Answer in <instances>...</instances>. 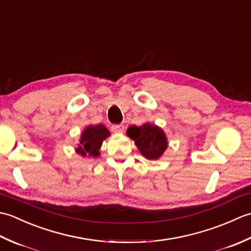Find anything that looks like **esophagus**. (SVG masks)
<instances>
[{
    "label": "esophagus",
    "instance_id": "esophagus-1",
    "mask_svg": "<svg viewBox=\"0 0 251 251\" xmlns=\"http://www.w3.org/2000/svg\"><path fill=\"white\" fill-rule=\"evenodd\" d=\"M111 129L113 132H116V134H121V132L124 131L125 127H124V125H112Z\"/></svg>",
    "mask_w": 251,
    "mask_h": 251
}]
</instances>
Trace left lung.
Wrapping results in <instances>:
<instances>
[{"label":"left lung","instance_id":"1","mask_svg":"<svg viewBox=\"0 0 251 251\" xmlns=\"http://www.w3.org/2000/svg\"><path fill=\"white\" fill-rule=\"evenodd\" d=\"M127 136L135 141L140 153L148 159H158L168 147L167 138L162 128L150 123L141 126H130Z\"/></svg>","mask_w":251,"mask_h":251}]
</instances>
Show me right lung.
Listing matches in <instances>:
<instances>
[{
    "label": "right lung",
    "instance_id": "obj_1",
    "mask_svg": "<svg viewBox=\"0 0 251 251\" xmlns=\"http://www.w3.org/2000/svg\"><path fill=\"white\" fill-rule=\"evenodd\" d=\"M110 136V131L102 124L89 125L84 129L79 139L76 153L82 156L97 157L100 155V148L102 146L103 140Z\"/></svg>",
    "mask_w": 251,
    "mask_h": 251
}]
</instances>
